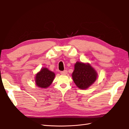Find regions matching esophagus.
<instances>
[{"label":"esophagus","instance_id":"obj_1","mask_svg":"<svg viewBox=\"0 0 129 129\" xmlns=\"http://www.w3.org/2000/svg\"><path fill=\"white\" fill-rule=\"evenodd\" d=\"M61 74H62V75H66V74H67V71H66V70H65V71H62L60 72Z\"/></svg>","mask_w":129,"mask_h":129}]
</instances>
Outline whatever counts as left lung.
Wrapping results in <instances>:
<instances>
[{"instance_id": "left-lung-1", "label": "left lung", "mask_w": 129, "mask_h": 129, "mask_svg": "<svg viewBox=\"0 0 129 129\" xmlns=\"http://www.w3.org/2000/svg\"><path fill=\"white\" fill-rule=\"evenodd\" d=\"M72 76L78 88L87 89L96 80L97 73L90 64L77 61L74 65Z\"/></svg>"}]
</instances>
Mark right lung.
I'll use <instances>...</instances> for the list:
<instances>
[{"instance_id": "right-lung-1", "label": "right lung", "mask_w": 129, "mask_h": 129, "mask_svg": "<svg viewBox=\"0 0 129 129\" xmlns=\"http://www.w3.org/2000/svg\"><path fill=\"white\" fill-rule=\"evenodd\" d=\"M55 76V73L47 68H42L40 72L36 74L35 82L39 88H47L51 85Z\"/></svg>"}]
</instances>
